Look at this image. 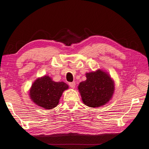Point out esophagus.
<instances>
[{"instance_id":"esophagus-1","label":"esophagus","mask_w":149,"mask_h":149,"mask_svg":"<svg viewBox=\"0 0 149 149\" xmlns=\"http://www.w3.org/2000/svg\"><path fill=\"white\" fill-rule=\"evenodd\" d=\"M69 85L70 86V87L72 88V89H74L75 87V82H71V83H69Z\"/></svg>"}]
</instances>
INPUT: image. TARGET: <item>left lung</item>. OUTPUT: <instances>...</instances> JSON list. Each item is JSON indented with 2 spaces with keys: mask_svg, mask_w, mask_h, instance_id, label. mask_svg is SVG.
<instances>
[{
  "mask_svg": "<svg viewBox=\"0 0 149 149\" xmlns=\"http://www.w3.org/2000/svg\"><path fill=\"white\" fill-rule=\"evenodd\" d=\"M87 79L78 85L84 104L91 108L105 105L112 99L115 90L114 80L100 69L86 73Z\"/></svg>",
  "mask_w": 149,
  "mask_h": 149,
  "instance_id": "left-lung-1",
  "label": "left lung"
}]
</instances>
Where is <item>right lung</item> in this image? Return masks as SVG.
<instances>
[{"mask_svg": "<svg viewBox=\"0 0 149 149\" xmlns=\"http://www.w3.org/2000/svg\"><path fill=\"white\" fill-rule=\"evenodd\" d=\"M69 88L63 81L56 82L49 75L38 77L29 89V97L35 104L45 109H52L58 104L64 91Z\"/></svg>", "mask_w": 149, "mask_h": 149, "instance_id": "obj_1", "label": "right lung"}]
</instances>
